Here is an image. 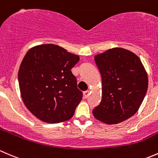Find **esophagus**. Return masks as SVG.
I'll use <instances>...</instances> for the list:
<instances>
[{
	"label": "esophagus",
	"mask_w": 158,
	"mask_h": 158,
	"mask_svg": "<svg viewBox=\"0 0 158 158\" xmlns=\"http://www.w3.org/2000/svg\"><path fill=\"white\" fill-rule=\"evenodd\" d=\"M89 94H90V91H89V90H86V91L84 92V98H88Z\"/></svg>",
	"instance_id": "1"
}]
</instances>
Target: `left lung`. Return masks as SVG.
<instances>
[{"label": "left lung", "mask_w": 158, "mask_h": 158, "mask_svg": "<svg viewBox=\"0 0 158 158\" xmlns=\"http://www.w3.org/2000/svg\"><path fill=\"white\" fill-rule=\"evenodd\" d=\"M94 60L102 79V99L94 116L107 124L128 119L148 90V74L140 58L128 50L114 48L95 55Z\"/></svg>", "instance_id": "1"}]
</instances>
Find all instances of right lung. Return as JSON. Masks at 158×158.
Wrapping results in <instances>:
<instances>
[{"mask_svg": "<svg viewBox=\"0 0 158 158\" xmlns=\"http://www.w3.org/2000/svg\"><path fill=\"white\" fill-rule=\"evenodd\" d=\"M79 57L58 45H37L27 52L18 71L21 98L27 108L50 124L71 119L82 100L71 70Z\"/></svg>", "mask_w": 158, "mask_h": 158, "instance_id": "add662e5", "label": "right lung"}]
</instances>
